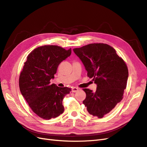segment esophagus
Returning <instances> with one entry per match:
<instances>
[{
    "mask_svg": "<svg viewBox=\"0 0 147 147\" xmlns=\"http://www.w3.org/2000/svg\"><path fill=\"white\" fill-rule=\"evenodd\" d=\"M78 90H79L78 88H75V87H73V88H72V92H77V91H78Z\"/></svg>",
    "mask_w": 147,
    "mask_h": 147,
    "instance_id": "esophagus-1",
    "label": "esophagus"
}]
</instances>
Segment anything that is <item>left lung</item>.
Instances as JSON below:
<instances>
[{
  "label": "left lung",
  "mask_w": 147,
  "mask_h": 147,
  "mask_svg": "<svg viewBox=\"0 0 147 147\" xmlns=\"http://www.w3.org/2000/svg\"><path fill=\"white\" fill-rule=\"evenodd\" d=\"M82 61L88 76L94 78L95 92L83 89L86 94L83 104L88 113L99 119L109 113L123 98L128 78V70L115 50L103 44H90L73 49Z\"/></svg>",
  "instance_id": "obj_1"
}]
</instances>
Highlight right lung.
<instances>
[{
	"instance_id": "right-lung-1",
	"label": "right lung",
	"mask_w": 147,
	"mask_h": 147,
	"mask_svg": "<svg viewBox=\"0 0 147 147\" xmlns=\"http://www.w3.org/2000/svg\"><path fill=\"white\" fill-rule=\"evenodd\" d=\"M71 49L65 50L57 45H43L28 55L19 76L21 94L33 112L39 117L49 120L63 113L62 102L71 89L50 84L59 64L71 55Z\"/></svg>"
}]
</instances>
